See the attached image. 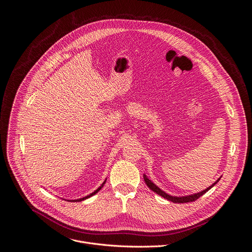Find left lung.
I'll use <instances>...</instances> for the list:
<instances>
[{"label":"left lung","instance_id":"8db88e82","mask_svg":"<svg viewBox=\"0 0 252 252\" xmlns=\"http://www.w3.org/2000/svg\"><path fill=\"white\" fill-rule=\"evenodd\" d=\"M220 178H221V177H220ZM220 178L214 183V184H212L210 187H208L207 189H205V190H203V191H201V192H199V193L192 194V195H188V196L175 197V196H171V195L165 193L163 190H161L158 186H156L150 179H148V177H147L146 175H144V180H145V182H146V184H147V186H148L152 191L156 192L158 195L162 196V197H164L165 199H167V200H169V201H172V202H174V203H188V202H193V201L197 200V199L200 198L202 195H204L206 192L209 191V190L216 184L217 182H219Z\"/></svg>","mask_w":252,"mask_h":252}]
</instances>
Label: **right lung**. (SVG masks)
I'll return each mask as SVG.
<instances>
[{"mask_svg":"<svg viewBox=\"0 0 252 252\" xmlns=\"http://www.w3.org/2000/svg\"><path fill=\"white\" fill-rule=\"evenodd\" d=\"M105 182H106V180L102 183V184H101V186L99 187V188H97L94 192H93V193H91V194H89V195H87V196H85V197H83V198H80V199H77V200H70V201H73V202H80V201H83V200H85V199H87V198H89V197H91V196H94V195H95L102 187H103V185L105 184Z\"/></svg>","mask_w":252,"mask_h":252,"instance_id":"add662e5","label":"right lung"}]
</instances>
